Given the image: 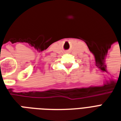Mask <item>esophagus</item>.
Listing matches in <instances>:
<instances>
[{
    "label": "esophagus",
    "mask_w": 121,
    "mask_h": 121,
    "mask_svg": "<svg viewBox=\"0 0 121 121\" xmlns=\"http://www.w3.org/2000/svg\"><path fill=\"white\" fill-rule=\"evenodd\" d=\"M65 52H66V53H69L70 51H69V50H68V51H65Z\"/></svg>",
    "instance_id": "1"
}]
</instances>
